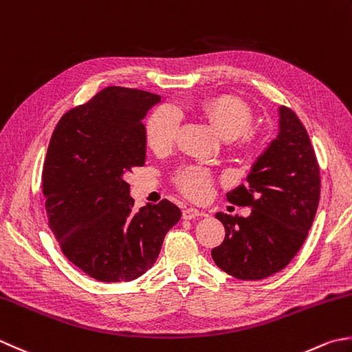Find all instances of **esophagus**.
<instances>
[{
  "mask_svg": "<svg viewBox=\"0 0 352 352\" xmlns=\"http://www.w3.org/2000/svg\"><path fill=\"white\" fill-rule=\"evenodd\" d=\"M201 215H206V213L204 212H199L195 208H186L183 210V218L184 219H194V218H198V217H201Z\"/></svg>",
  "mask_w": 352,
  "mask_h": 352,
  "instance_id": "34e87169",
  "label": "esophagus"
}]
</instances>
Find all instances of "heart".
<instances>
[{
	"label": "heart",
	"instance_id": "b5f03b06",
	"mask_svg": "<svg viewBox=\"0 0 352 352\" xmlns=\"http://www.w3.org/2000/svg\"><path fill=\"white\" fill-rule=\"evenodd\" d=\"M186 109H197L210 119L227 139L249 133L253 123L250 107L244 100L232 96H219L204 100L198 105L184 103ZM183 123V113L174 103H163L154 109L146 123V137L151 146L155 149H166L175 142ZM175 183L183 194L194 199H204L210 195L213 177L209 168L201 164H188L177 170Z\"/></svg>",
	"mask_w": 352,
	"mask_h": 352
}]
</instances>
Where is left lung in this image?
Masks as SVG:
<instances>
[{"label": "left lung", "mask_w": 352, "mask_h": 352, "mask_svg": "<svg viewBox=\"0 0 352 352\" xmlns=\"http://www.w3.org/2000/svg\"><path fill=\"white\" fill-rule=\"evenodd\" d=\"M320 198V170L305 126L279 107V134L241 184L227 194L249 206L247 218L218 212L226 238L212 250L215 264L230 276L259 280L285 268L305 243Z\"/></svg>", "instance_id": "1"}]
</instances>
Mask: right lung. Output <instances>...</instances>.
Here are the masks:
<instances>
[{
  "label": "right lung",
  "mask_w": 352,
  "mask_h": 352,
  "mask_svg": "<svg viewBox=\"0 0 352 352\" xmlns=\"http://www.w3.org/2000/svg\"><path fill=\"white\" fill-rule=\"evenodd\" d=\"M160 96L108 87L60 117L48 143L43 192L62 253L93 279L146 273L182 218L169 199L135 212L125 175L146 160L143 119Z\"/></svg>",
  "instance_id": "obj_1"
}]
</instances>
